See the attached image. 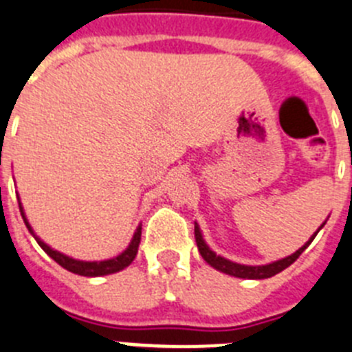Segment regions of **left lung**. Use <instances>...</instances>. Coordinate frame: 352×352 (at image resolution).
Returning <instances> with one entry per match:
<instances>
[{"label":"left lung","mask_w":352,"mask_h":352,"mask_svg":"<svg viewBox=\"0 0 352 352\" xmlns=\"http://www.w3.org/2000/svg\"><path fill=\"white\" fill-rule=\"evenodd\" d=\"M322 227H324V223L320 225V228ZM317 232L314 234V237L317 235ZM314 237H311V239L305 244L303 248H299L298 252L292 253L290 256H285V258H282V261L273 262V264H267V265H241V264H235V262L227 261V258H223V256H218L214 252H210L209 246H207V244L204 243V239H201L200 228L195 225V239H197L198 252H200V255L204 256V261H206L209 265H212L214 269L221 271V273H227V274H230V276H235V278H248V280H262V278H271V276H274V274L280 273V271H283V269L289 267L290 264H294V262L299 258V255H301V253L308 248V244L314 241Z\"/></svg>","instance_id":"obj_1"}]
</instances>
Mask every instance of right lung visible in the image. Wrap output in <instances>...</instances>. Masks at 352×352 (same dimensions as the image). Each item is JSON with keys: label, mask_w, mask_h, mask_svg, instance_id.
I'll use <instances>...</instances> for the list:
<instances>
[{"label": "right lung", "mask_w": 352, "mask_h": 352, "mask_svg": "<svg viewBox=\"0 0 352 352\" xmlns=\"http://www.w3.org/2000/svg\"><path fill=\"white\" fill-rule=\"evenodd\" d=\"M19 209H21V214H23L24 223H26V227H28L30 232H32V227H30L28 221H26V218H24L23 207H19ZM35 239H36V243L41 244V248L44 250V252L47 253V255L51 256L54 262H58V264L62 265V267H65L67 271H70V273L81 274V276H104V274L118 273V271H122L124 267H127V265H129L131 262L136 258L140 241H142V227H138V230H136V234H134L133 241H131L129 248L125 250L122 255L115 256V258H109V261H102V262L74 261V258H69V256H65V255H62V253H58V252H54V250H51L47 244L42 243L38 237H35Z\"/></svg>", "instance_id": "obj_1"}]
</instances>
